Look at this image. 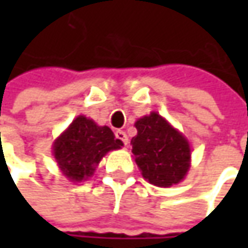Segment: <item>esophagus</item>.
I'll return each mask as SVG.
<instances>
[{
    "label": "esophagus",
    "mask_w": 248,
    "mask_h": 248,
    "mask_svg": "<svg viewBox=\"0 0 248 248\" xmlns=\"http://www.w3.org/2000/svg\"><path fill=\"white\" fill-rule=\"evenodd\" d=\"M116 137L124 143V145H127L128 143V137H127V134L124 132V131H121V129H119V131H116Z\"/></svg>",
    "instance_id": "obj_1"
}]
</instances>
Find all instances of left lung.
Segmentation results:
<instances>
[{
	"label": "left lung",
	"mask_w": 248,
	"mask_h": 248,
	"mask_svg": "<svg viewBox=\"0 0 248 248\" xmlns=\"http://www.w3.org/2000/svg\"><path fill=\"white\" fill-rule=\"evenodd\" d=\"M132 153L142 176L160 187L179 184L190 168L187 139L156 111L135 123Z\"/></svg>",
	"instance_id": "left-lung-1"
}]
</instances>
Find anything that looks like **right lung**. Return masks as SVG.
I'll return each instance as SVG.
<instances>
[{
    "label": "right lung",
    "mask_w": 248,
    "mask_h": 248,
    "mask_svg": "<svg viewBox=\"0 0 248 248\" xmlns=\"http://www.w3.org/2000/svg\"><path fill=\"white\" fill-rule=\"evenodd\" d=\"M121 146L123 142L109 127H99L93 120L78 116L53 142V156L63 175L72 182H81L93 174L108 152Z\"/></svg>",
    "instance_id": "obj_1"
}]
</instances>
